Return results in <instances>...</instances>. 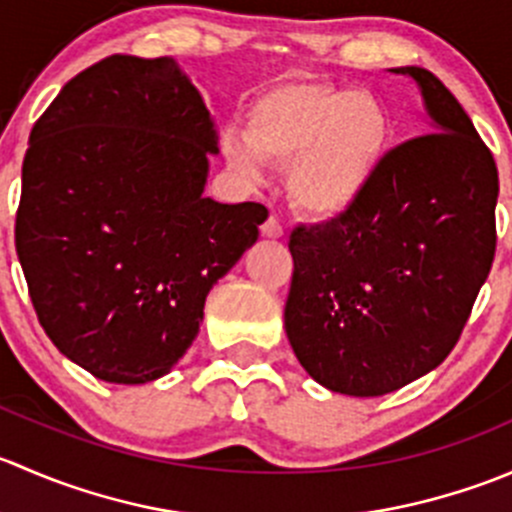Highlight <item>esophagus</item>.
I'll return each mask as SVG.
<instances>
[{"label": "esophagus", "instance_id": "34e87169", "mask_svg": "<svg viewBox=\"0 0 512 512\" xmlns=\"http://www.w3.org/2000/svg\"><path fill=\"white\" fill-rule=\"evenodd\" d=\"M262 235L265 237H272V240H280L282 235H285V227L277 218H267L265 223H262Z\"/></svg>", "mask_w": 512, "mask_h": 512}]
</instances>
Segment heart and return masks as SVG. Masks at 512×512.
Segmentation results:
<instances>
[{
	"label": "heart",
	"instance_id": "obj_1",
	"mask_svg": "<svg viewBox=\"0 0 512 512\" xmlns=\"http://www.w3.org/2000/svg\"><path fill=\"white\" fill-rule=\"evenodd\" d=\"M391 143L386 108L371 94L324 84L277 86L247 116V146L227 158L245 173L289 168V200L312 220L352 213L374 183Z\"/></svg>",
	"mask_w": 512,
	"mask_h": 512
}]
</instances>
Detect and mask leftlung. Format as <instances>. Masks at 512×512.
I'll return each mask as SVG.
<instances>
[{
	"label": "left lung",
	"mask_w": 512,
	"mask_h": 512,
	"mask_svg": "<svg viewBox=\"0 0 512 512\" xmlns=\"http://www.w3.org/2000/svg\"><path fill=\"white\" fill-rule=\"evenodd\" d=\"M431 131L386 153L352 213L289 235L285 329L314 381L384 396L436 369L493 267L498 168L458 98L421 66Z\"/></svg>",
	"instance_id": "left-lung-1"
}]
</instances>
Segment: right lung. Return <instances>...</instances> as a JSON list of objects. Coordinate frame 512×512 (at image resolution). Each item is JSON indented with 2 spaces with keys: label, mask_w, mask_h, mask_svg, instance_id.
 Returning <instances> with one entry per match:
<instances>
[{
  "label": "right lung",
  "mask_w": 512,
  "mask_h": 512,
  "mask_svg": "<svg viewBox=\"0 0 512 512\" xmlns=\"http://www.w3.org/2000/svg\"><path fill=\"white\" fill-rule=\"evenodd\" d=\"M213 118L173 59L113 54L34 123L14 245L46 337L111 384L168 374L267 208L203 198Z\"/></svg>",
  "instance_id": "right-lung-1"
}]
</instances>
